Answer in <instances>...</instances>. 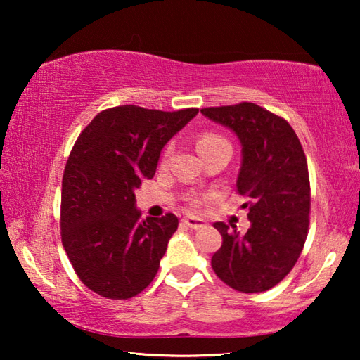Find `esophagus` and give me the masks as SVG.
<instances>
[{
	"instance_id": "obj_1",
	"label": "esophagus",
	"mask_w": 360,
	"mask_h": 360,
	"mask_svg": "<svg viewBox=\"0 0 360 360\" xmlns=\"http://www.w3.org/2000/svg\"><path fill=\"white\" fill-rule=\"evenodd\" d=\"M182 224L186 225V227H188V229H192V230H200V229H203V227H206V222L203 221V219H198V217H184L182 219Z\"/></svg>"
}]
</instances>
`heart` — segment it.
I'll return each mask as SVG.
<instances>
[{
	"label": "heart",
	"instance_id": "1",
	"mask_svg": "<svg viewBox=\"0 0 360 360\" xmlns=\"http://www.w3.org/2000/svg\"><path fill=\"white\" fill-rule=\"evenodd\" d=\"M222 144H229V143L225 141L222 136L216 135V133H210V131L202 133V135H200L197 139V149L200 154H202V152L206 149L216 148V146H222Z\"/></svg>",
	"mask_w": 360,
	"mask_h": 360
}]
</instances>
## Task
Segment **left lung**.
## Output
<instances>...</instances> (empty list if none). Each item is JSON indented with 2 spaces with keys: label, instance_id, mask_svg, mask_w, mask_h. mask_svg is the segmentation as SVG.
<instances>
[{
  "label": "left lung",
  "instance_id": "8db88e82",
  "mask_svg": "<svg viewBox=\"0 0 360 360\" xmlns=\"http://www.w3.org/2000/svg\"><path fill=\"white\" fill-rule=\"evenodd\" d=\"M202 114L240 139L236 191L248 200L243 208L251 221L245 235L235 225L214 224L222 246L212 255V270L235 290H268L289 275L307 240L311 205L307 157L289 122L254 103L205 108Z\"/></svg>",
  "mask_w": 360,
  "mask_h": 360
}]
</instances>
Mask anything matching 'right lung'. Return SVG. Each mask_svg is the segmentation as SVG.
I'll use <instances>...</instances> for the list:
<instances>
[{
    "label": "right lung",
    "instance_id": "obj_1",
    "mask_svg": "<svg viewBox=\"0 0 360 360\" xmlns=\"http://www.w3.org/2000/svg\"><path fill=\"white\" fill-rule=\"evenodd\" d=\"M198 114L135 105L105 109L85 127L62 181V243L79 279L112 300L150 284L178 217L141 219L135 191L155 174L160 152Z\"/></svg>",
    "mask_w": 360,
    "mask_h": 360
}]
</instances>
